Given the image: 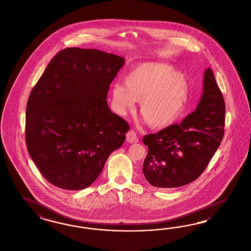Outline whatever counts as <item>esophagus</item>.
I'll use <instances>...</instances> for the list:
<instances>
[{
    "label": "esophagus",
    "mask_w": 251,
    "mask_h": 251,
    "mask_svg": "<svg viewBox=\"0 0 251 251\" xmlns=\"http://www.w3.org/2000/svg\"><path fill=\"white\" fill-rule=\"evenodd\" d=\"M126 141L128 143H136L138 141V137L135 130H129L126 134Z\"/></svg>",
    "instance_id": "1"
}]
</instances>
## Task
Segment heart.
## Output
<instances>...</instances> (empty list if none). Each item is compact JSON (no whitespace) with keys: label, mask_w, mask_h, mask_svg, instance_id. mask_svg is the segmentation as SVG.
<instances>
[{"label":"heart","mask_w":251,"mask_h":251,"mask_svg":"<svg viewBox=\"0 0 251 251\" xmlns=\"http://www.w3.org/2000/svg\"><path fill=\"white\" fill-rule=\"evenodd\" d=\"M126 86L112 88L115 112L125 114L140 100V114L152 127H165L174 122L185 106L189 95L186 77L160 62L136 65L125 78Z\"/></svg>","instance_id":"1"}]
</instances>
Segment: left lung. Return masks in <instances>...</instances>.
<instances>
[{"label": "left lung", "mask_w": 251, "mask_h": 251, "mask_svg": "<svg viewBox=\"0 0 251 251\" xmlns=\"http://www.w3.org/2000/svg\"><path fill=\"white\" fill-rule=\"evenodd\" d=\"M198 106L180 125L146 135L144 176L152 186L174 189L197 179L222 142L226 105L211 69L203 76Z\"/></svg>", "instance_id": "1"}]
</instances>
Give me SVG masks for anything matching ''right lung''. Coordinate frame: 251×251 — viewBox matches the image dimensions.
I'll return each mask as SVG.
<instances>
[{
    "label": "right lung",
    "mask_w": 251,
    "mask_h": 251,
    "mask_svg": "<svg viewBox=\"0 0 251 251\" xmlns=\"http://www.w3.org/2000/svg\"><path fill=\"white\" fill-rule=\"evenodd\" d=\"M124 57L68 48L51 59L29 95L25 142L51 184L82 190L98 178L110 154L126 139L128 124L108 106L111 82Z\"/></svg>",
    "instance_id": "right-lung-1"
}]
</instances>
